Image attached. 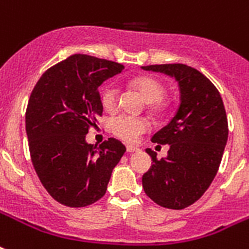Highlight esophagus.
<instances>
[{"label": "esophagus", "instance_id": "obj_1", "mask_svg": "<svg viewBox=\"0 0 249 249\" xmlns=\"http://www.w3.org/2000/svg\"><path fill=\"white\" fill-rule=\"evenodd\" d=\"M141 150L138 147H134V146H126V152L132 154V152H140Z\"/></svg>", "mask_w": 249, "mask_h": 249}]
</instances>
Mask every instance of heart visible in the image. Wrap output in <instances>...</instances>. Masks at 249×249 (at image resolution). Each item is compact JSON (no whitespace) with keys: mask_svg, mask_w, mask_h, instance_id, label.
Returning <instances> with one entry per match:
<instances>
[{"mask_svg":"<svg viewBox=\"0 0 249 249\" xmlns=\"http://www.w3.org/2000/svg\"><path fill=\"white\" fill-rule=\"evenodd\" d=\"M132 85L136 88L143 99L147 103H151L152 108L159 106L165 88L159 80L151 76H141L132 81ZM119 102V88L115 84H108L103 88L101 93V103L106 111H113ZM148 123L142 117L128 116V115H117L109 121V129L116 137L125 142H134L146 129Z\"/></svg>","mask_w":249,"mask_h":249,"instance_id":"heart-1","label":"heart"}]
</instances>
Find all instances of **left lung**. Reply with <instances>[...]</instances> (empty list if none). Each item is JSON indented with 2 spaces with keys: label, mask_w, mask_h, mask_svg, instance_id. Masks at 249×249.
<instances>
[{
  "label": "left lung",
  "mask_w": 249,
  "mask_h": 249,
  "mask_svg": "<svg viewBox=\"0 0 249 249\" xmlns=\"http://www.w3.org/2000/svg\"><path fill=\"white\" fill-rule=\"evenodd\" d=\"M144 71L165 73L179 86V107L172 120L152 136L168 144L166 158L151 156L142 185L147 196L169 209H183L200 199L220 166L228 142V117L218 90L201 72L186 64L144 66Z\"/></svg>",
  "instance_id": "1"
}]
</instances>
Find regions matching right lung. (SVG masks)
I'll use <instances>...</instances> for the list:
<instances>
[{
  "label": "right lung",
  "instance_id": "add662e5",
  "mask_svg": "<svg viewBox=\"0 0 249 249\" xmlns=\"http://www.w3.org/2000/svg\"><path fill=\"white\" fill-rule=\"evenodd\" d=\"M124 66L75 54L45 72L29 98L25 130L41 183L60 204L86 207L106 194L113 168L126 148L109 138L86 142L103 112L98 88Z\"/></svg>",
  "mask_w": 249,
  "mask_h": 249
}]
</instances>
